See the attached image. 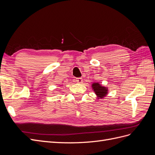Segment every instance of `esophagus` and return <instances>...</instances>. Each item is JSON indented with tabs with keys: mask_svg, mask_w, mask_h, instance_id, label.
I'll return each instance as SVG.
<instances>
[{
	"mask_svg": "<svg viewBox=\"0 0 155 155\" xmlns=\"http://www.w3.org/2000/svg\"><path fill=\"white\" fill-rule=\"evenodd\" d=\"M76 81L78 83H83V79L81 78H76Z\"/></svg>",
	"mask_w": 155,
	"mask_h": 155,
	"instance_id": "obj_1",
	"label": "esophagus"
}]
</instances>
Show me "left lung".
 <instances>
[{"label":"left lung","instance_id":"obj_1","mask_svg":"<svg viewBox=\"0 0 155 155\" xmlns=\"http://www.w3.org/2000/svg\"><path fill=\"white\" fill-rule=\"evenodd\" d=\"M92 89L96 95L97 99H103L107 96L109 93V89L108 87L101 85L100 83L94 82L92 84Z\"/></svg>","mask_w":155,"mask_h":155}]
</instances>
